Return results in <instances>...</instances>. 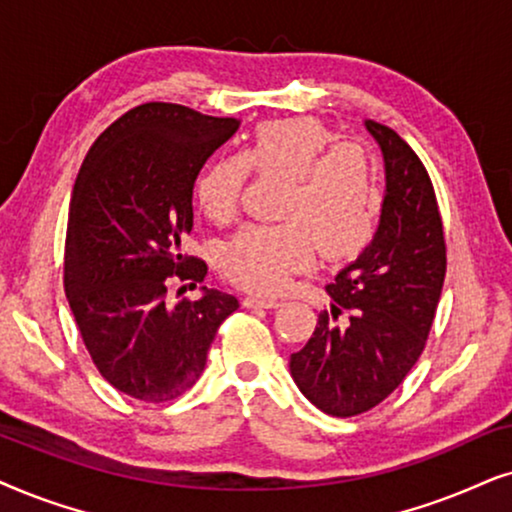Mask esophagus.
Returning <instances> with one entry per match:
<instances>
[{"label": "esophagus", "instance_id": "1", "mask_svg": "<svg viewBox=\"0 0 512 512\" xmlns=\"http://www.w3.org/2000/svg\"><path fill=\"white\" fill-rule=\"evenodd\" d=\"M278 304H281V302H278V299H274V297H260V295L243 297V306H248V309H252V306H262V309H276Z\"/></svg>", "mask_w": 512, "mask_h": 512}]
</instances>
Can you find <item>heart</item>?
Instances as JSON below:
<instances>
[{"label":"heart","mask_w":512,"mask_h":512,"mask_svg":"<svg viewBox=\"0 0 512 512\" xmlns=\"http://www.w3.org/2000/svg\"><path fill=\"white\" fill-rule=\"evenodd\" d=\"M250 168L288 180L276 227L245 224L220 250L222 271L257 292L281 290L295 271L358 255L377 231L384 185L374 156L311 117L264 121L243 154H220L194 182V199L213 222L234 217Z\"/></svg>","instance_id":"b5f03b06"}]
</instances>
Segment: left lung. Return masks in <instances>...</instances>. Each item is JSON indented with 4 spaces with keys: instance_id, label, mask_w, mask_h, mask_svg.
I'll return each mask as SVG.
<instances>
[{
    "instance_id": "1",
    "label": "left lung",
    "mask_w": 512,
    "mask_h": 512,
    "mask_svg": "<svg viewBox=\"0 0 512 512\" xmlns=\"http://www.w3.org/2000/svg\"><path fill=\"white\" fill-rule=\"evenodd\" d=\"M365 126L384 154L379 227L327 285L330 313H320L309 342L290 356L299 391L332 417L372 410L403 384L426 346L447 269L440 210L424 163L393 128L372 119Z\"/></svg>"
}]
</instances>
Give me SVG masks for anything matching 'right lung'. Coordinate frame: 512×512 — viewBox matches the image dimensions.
Instances as JSON below:
<instances>
[{"label": "right lung", "mask_w": 512, "mask_h": 512, "mask_svg": "<svg viewBox=\"0 0 512 512\" xmlns=\"http://www.w3.org/2000/svg\"><path fill=\"white\" fill-rule=\"evenodd\" d=\"M238 126L145 102L100 133L79 168L65 295L95 367L135 400L166 403L192 388L217 327L238 309L234 295L206 285L196 302H166L170 276L196 288L208 274L206 262L182 255V238L194 227L196 175Z\"/></svg>", "instance_id": "right-lung-1"}]
</instances>
